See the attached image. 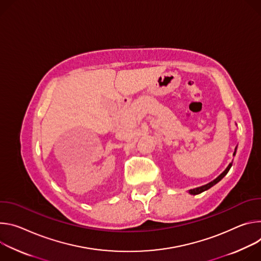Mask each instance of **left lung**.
Here are the masks:
<instances>
[{
  "label": "left lung",
  "instance_id": "obj_1",
  "mask_svg": "<svg viewBox=\"0 0 261 261\" xmlns=\"http://www.w3.org/2000/svg\"><path fill=\"white\" fill-rule=\"evenodd\" d=\"M238 147V146H237ZM236 152H237V148H236V150H234V153H233V155H236ZM231 166H232V163H230L229 165H228V167L225 169V171L223 172V173H221V174L216 178V179H214L213 181H211V182H208L207 185H204V186H202V187H199V188H196V189H192V190H190L189 191V193L191 194V195H197V194H200V193H202V192H204V191H206V190H208V189H211L213 186H215L216 184H218L226 174L228 173V171L230 170V168H231Z\"/></svg>",
  "mask_w": 261,
  "mask_h": 261
}]
</instances>
